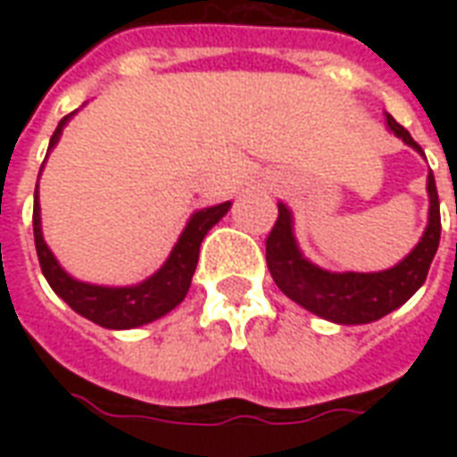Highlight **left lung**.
Returning <instances> with one entry per match:
<instances>
[{
  "label": "left lung",
  "mask_w": 457,
  "mask_h": 457,
  "mask_svg": "<svg viewBox=\"0 0 457 457\" xmlns=\"http://www.w3.org/2000/svg\"><path fill=\"white\" fill-rule=\"evenodd\" d=\"M386 125L405 145L422 154V146L411 137V132L396 123L389 113H386ZM427 192H429V225L425 235L401 263L382 272H327L318 265L308 263L294 242L292 213L287 211L285 204H278V220L265 239V261L275 285L289 299L303 305L305 311L339 325H362L396 311L398 305H403L425 285L434 253L439 249L441 213L434 172H429L427 178Z\"/></svg>",
  "instance_id": "1"
}]
</instances>
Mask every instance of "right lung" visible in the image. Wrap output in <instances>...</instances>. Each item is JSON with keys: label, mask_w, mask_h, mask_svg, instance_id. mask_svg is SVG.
<instances>
[{"label": "right lung", "mask_w": 457, "mask_h": 457, "mask_svg": "<svg viewBox=\"0 0 457 457\" xmlns=\"http://www.w3.org/2000/svg\"><path fill=\"white\" fill-rule=\"evenodd\" d=\"M68 116L61 118L56 125L52 139H49V149L59 142L61 130L66 125ZM229 201L218 204L213 208H204L199 213L192 215V220L187 222L185 232L179 235L170 258L156 275L142 282L137 287H96L78 282L71 275L61 270L56 258L46 249L45 239H42V228H39V201L35 192V208H32V232H35V249H37L39 268L45 272L46 282L54 292L59 294L61 299L66 301L75 312H80L82 318L92 320L96 325L106 327V329H130L152 322L161 318L165 312H170L179 301L185 299L192 285V275L199 263V246L204 237L215 222L220 220L222 215L229 211Z\"/></svg>", "instance_id": "add662e5"}]
</instances>
